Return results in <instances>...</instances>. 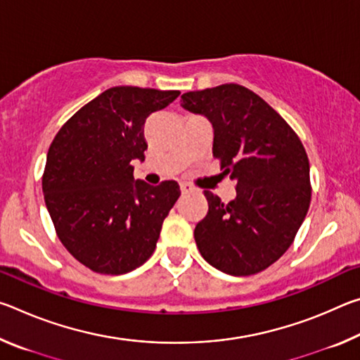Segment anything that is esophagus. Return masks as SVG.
<instances>
[{"mask_svg":"<svg viewBox=\"0 0 360 360\" xmlns=\"http://www.w3.org/2000/svg\"><path fill=\"white\" fill-rule=\"evenodd\" d=\"M181 192H182V193L193 192V187H192V186H188V184H181Z\"/></svg>","mask_w":360,"mask_h":360,"instance_id":"34e87169","label":"esophagus"}]
</instances>
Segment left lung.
Wrapping results in <instances>:
<instances>
[{
    "label": "left lung",
    "mask_w": 360,
    "mask_h": 360,
    "mask_svg": "<svg viewBox=\"0 0 360 360\" xmlns=\"http://www.w3.org/2000/svg\"><path fill=\"white\" fill-rule=\"evenodd\" d=\"M181 106L211 122L212 155L236 181L229 203L205 191L208 214L193 231L200 254L231 276L265 270L288 251L309 208L302 141L275 109L238 84L187 92Z\"/></svg>",
    "instance_id": "1"
}]
</instances>
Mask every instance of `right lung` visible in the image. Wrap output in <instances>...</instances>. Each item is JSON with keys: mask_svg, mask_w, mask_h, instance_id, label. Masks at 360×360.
Masks as SVG:
<instances>
[{"mask_svg": "<svg viewBox=\"0 0 360 360\" xmlns=\"http://www.w3.org/2000/svg\"><path fill=\"white\" fill-rule=\"evenodd\" d=\"M179 90L108 89L72 115L47 152L42 176L49 214L70 254L90 270L124 275L154 252L162 224L181 191L133 178L144 162V124Z\"/></svg>", "mask_w": 360, "mask_h": 360, "instance_id": "right-lung-1", "label": "right lung"}]
</instances>
